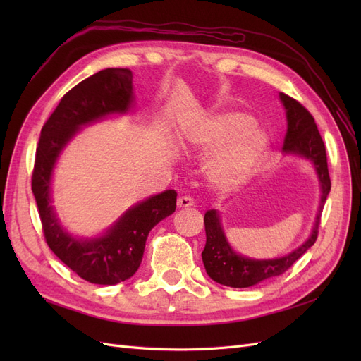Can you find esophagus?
Instances as JSON below:
<instances>
[{
	"label": "esophagus",
	"instance_id": "obj_1",
	"mask_svg": "<svg viewBox=\"0 0 361 361\" xmlns=\"http://www.w3.org/2000/svg\"><path fill=\"white\" fill-rule=\"evenodd\" d=\"M194 200L188 195H182V197L178 199V207L179 209H190V207H194Z\"/></svg>",
	"mask_w": 361,
	"mask_h": 361
}]
</instances>
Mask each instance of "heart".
<instances>
[{"label": "heart", "mask_w": 361, "mask_h": 361, "mask_svg": "<svg viewBox=\"0 0 361 361\" xmlns=\"http://www.w3.org/2000/svg\"><path fill=\"white\" fill-rule=\"evenodd\" d=\"M195 147L214 150L206 166L207 179L221 190L243 185L256 171L268 149V135L244 113L203 117L188 133Z\"/></svg>", "instance_id": "1"}]
</instances>
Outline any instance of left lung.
Wrapping results in <instances>:
<instances>
[{
    "instance_id": "obj_1",
    "label": "left lung",
    "mask_w": 361,
    "mask_h": 361,
    "mask_svg": "<svg viewBox=\"0 0 361 361\" xmlns=\"http://www.w3.org/2000/svg\"><path fill=\"white\" fill-rule=\"evenodd\" d=\"M280 99L286 108L288 117V133L285 137V146L283 150L289 154H297L310 159L314 164L316 173L321 182V204L319 212L316 216L313 232L310 238L301 247H298L290 255L272 259V260H255L238 256L227 244L223 228L218 221L216 211H207L204 214V231H206V245L202 251L203 265L207 276L214 281L231 288H250L257 285L260 281L277 277L286 272L295 262H297L305 251H307L318 239L321 212L324 203L331 190V180L329 173V164H326V154L322 137L314 123L313 116L305 106H302L293 97L280 93Z\"/></svg>"
}]
</instances>
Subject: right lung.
<instances>
[{
    "label": "right lung",
    "instance_id": "obj_1",
    "mask_svg": "<svg viewBox=\"0 0 361 361\" xmlns=\"http://www.w3.org/2000/svg\"><path fill=\"white\" fill-rule=\"evenodd\" d=\"M133 72L105 69L76 84L42 128L31 190L43 236L64 265L94 285H117L133 277L143 259L149 232L176 209V191L169 190L129 209L104 236L75 239L59 224L49 204L54 164L80 126L106 114L125 113L133 104Z\"/></svg>",
    "mask_w": 361,
    "mask_h": 361
}]
</instances>
